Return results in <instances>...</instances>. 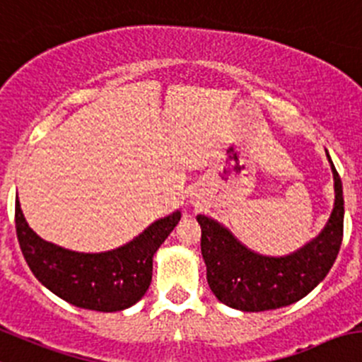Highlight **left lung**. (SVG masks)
<instances>
[{"mask_svg":"<svg viewBox=\"0 0 362 362\" xmlns=\"http://www.w3.org/2000/svg\"><path fill=\"white\" fill-rule=\"evenodd\" d=\"M331 163L334 178V206L324 230L297 251L267 256L245 247L228 228L202 216V255L206 281L217 300L233 310L269 311L290 306L324 281L339 252L343 237L341 178Z\"/></svg>","mask_w":362,"mask_h":362,"instance_id":"left-lung-1","label":"left lung"}]
</instances>
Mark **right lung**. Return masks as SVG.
Instances as JSON below:
<instances>
[{
	"label": "right lung",
	"instance_id": "right-lung-1",
	"mask_svg": "<svg viewBox=\"0 0 362 362\" xmlns=\"http://www.w3.org/2000/svg\"><path fill=\"white\" fill-rule=\"evenodd\" d=\"M180 210L160 217L127 244L104 252H79L38 237L16 202L21 251L35 278L59 299L83 310L113 311L134 306L152 283L153 255L180 221Z\"/></svg>",
	"mask_w": 362,
	"mask_h": 362
}]
</instances>
